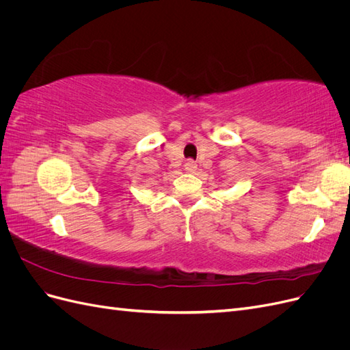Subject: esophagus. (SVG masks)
Segmentation results:
<instances>
[{
    "instance_id": "34e87169",
    "label": "esophagus",
    "mask_w": 350,
    "mask_h": 350,
    "mask_svg": "<svg viewBox=\"0 0 350 350\" xmlns=\"http://www.w3.org/2000/svg\"><path fill=\"white\" fill-rule=\"evenodd\" d=\"M184 169L188 174H194L197 171V163L194 161H187L184 165Z\"/></svg>"
}]
</instances>
